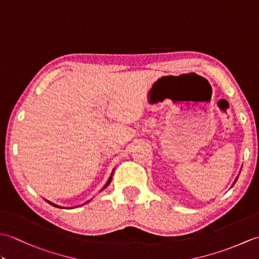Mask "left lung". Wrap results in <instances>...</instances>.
Masks as SVG:
<instances>
[{
    "mask_svg": "<svg viewBox=\"0 0 259 259\" xmlns=\"http://www.w3.org/2000/svg\"><path fill=\"white\" fill-rule=\"evenodd\" d=\"M237 179H238V176H237V177H236V179H235V181H234V184H233V186L235 185V183H236V181H237Z\"/></svg>",
    "mask_w": 259,
    "mask_h": 259,
    "instance_id": "left-lung-1",
    "label": "left lung"
}]
</instances>
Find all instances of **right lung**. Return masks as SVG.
I'll use <instances>...</instances> for the list:
<instances>
[{
    "instance_id": "right-lung-1",
    "label": "right lung",
    "mask_w": 259,
    "mask_h": 259,
    "mask_svg": "<svg viewBox=\"0 0 259 259\" xmlns=\"http://www.w3.org/2000/svg\"><path fill=\"white\" fill-rule=\"evenodd\" d=\"M113 172H114V169L112 170V172H111V176H110V177H109V179H108V181H107V184L106 185H104V187H103V188L100 190V191H102L104 188H107V187L109 186V184L110 183H111V179H112V175H113ZM46 201H48L49 203H50V205H52V206H54V207H58V208H64V207H61V206H59V205H57V203H53V202H51V201H49V200H47V199H45ZM90 200H88V201H85L84 203H88V202H89ZM84 203H83V205H84ZM82 206V205H81Z\"/></svg>"
}]
</instances>
